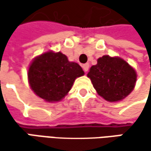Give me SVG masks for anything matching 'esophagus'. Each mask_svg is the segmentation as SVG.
<instances>
[{
	"instance_id": "esophagus-1",
	"label": "esophagus",
	"mask_w": 151,
	"mask_h": 151,
	"mask_svg": "<svg viewBox=\"0 0 151 151\" xmlns=\"http://www.w3.org/2000/svg\"><path fill=\"white\" fill-rule=\"evenodd\" d=\"M82 68H83V70H84L85 73H87V71L89 69V65L88 64H85V65H82Z\"/></svg>"
}]
</instances>
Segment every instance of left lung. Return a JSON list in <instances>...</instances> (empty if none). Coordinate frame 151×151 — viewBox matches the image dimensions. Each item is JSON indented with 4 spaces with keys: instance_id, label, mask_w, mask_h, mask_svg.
<instances>
[{
    "instance_id": "8db88e82",
    "label": "left lung",
    "mask_w": 151,
    "mask_h": 151,
    "mask_svg": "<svg viewBox=\"0 0 151 151\" xmlns=\"http://www.w3.org/2000/svg\"><path fill=\"white\" fill-rule=\"evenodd\" d=\"M87 77L100 96L114 102L123 100L133 91L137 76L135 69L122 58L105 55L90 68Z\"/></svg>"
}]
</instances>
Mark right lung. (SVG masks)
Masks as SVG:
<instances>
[{
    "mask_svg": "<svg viewBox=\"0 0 151 151\" xmlns=\"http://www.w3.org/2000/svg\"><path fill=\"white\" fill-rule=\"evenodd\" d=\"M83 75L84 71L78 64L70 62L61 52L51 50L35 58L28 71L30 88L47 102L60 101L76 78Z\"/></svg>",
    "mask_w": 151,
    "mask_h": 151,
    "instance_id": "add662e5",
    "label": "right lung"
}]
</instances>
